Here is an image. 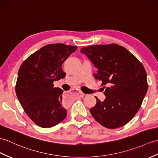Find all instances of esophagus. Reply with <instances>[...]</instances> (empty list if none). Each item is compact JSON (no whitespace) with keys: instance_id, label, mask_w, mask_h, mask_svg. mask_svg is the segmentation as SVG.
I'll return each mask as SVG.
<instances>
[{"instance_id":"34e87169","label":"esophagus","mask_w":158,"mask_h":158,"mask_svg":"<svg viewBox=\"0 0 158 158\" xmlns=\"http://www.w3.org/2000/svg\"><path fill=\"white\" fill-rule=\"evenodd\" d=\"M84 94L83 93V92H78V96L80 97H84Z\"/></svg>"}]
</instances>
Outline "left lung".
Listing matches in <instances>:
<instances>
[{
	"mask_svg": "<svg viewBox=\"0 0 158 158\" xmlns=\"http://www.w3.org/2000/svg\"><path fill=\"white\" fill-rule=\"evenodd\" d=\"M81 52L97 68L94 78L105 86L106 98L101 101L95 97L97 104L90 110L92 117L108 129L126 125L140 109L148 89L143 66L126 48L114 44L90 45Z\"/></svg>",
	"mask_w": 158,
	"mask_h": 158,
	"instance_id": "obj_1",
	"label": "left lung"
}]
</instances>
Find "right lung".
<instances>
[{
	"instance_id": "obj_1",
	"label": "right lung",
	"mask_w": 158,
	"mask_h": 158,
	"mask_svg": "<svg viewBox=\"0 0 158 158\" xmlns=\"http://www.w3.org/2000/svg\"><path fill=\"white\" fill-rule=\"evenodd\" d=\"M77 46L48 44L29 56L19 68L15 86L19 102L37 125L49 128L59 124L67 115L63 90L53 82L66 76L62 64Z\"/></svg>"
}]
</instances>
